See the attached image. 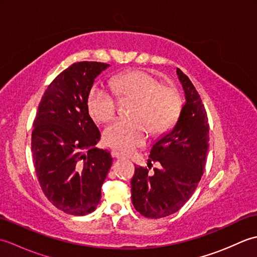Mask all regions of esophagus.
<instances>
[{
  "instance_id": "obj_1",
  "label": "esophagus",
  "mask_w": 257,
  "mask_h": 257,
  "mask_svg": "<svg viewBox=\"0 0 257 257\" xmlns=\"http://www.w3.org/2000/svg\"><path fill=\"white\" fill-rule=\"evenodd\" d=\"M110 154H111V157L114 158V159H120V158H122V156L120 155L119 152H117L116 150H112V151L110 152Z\"/></svg>"
}]
</instances>
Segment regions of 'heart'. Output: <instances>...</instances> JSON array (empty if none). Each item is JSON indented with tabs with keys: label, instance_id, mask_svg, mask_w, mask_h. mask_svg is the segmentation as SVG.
<instances>
[{
	"label": "heart",
	"instance_id": "1",
	"mask_svg": "<svg viewBox=\"0 0 257 257\" xmlns=\"http://www.w3.org/2000/svg\"><path fill=\"white\" fill-rule=\"evenodd\" d=\"M118 99L136 98L135 118L114 120L103 130L105 144L120 152H130L146 144L152 132L165 134L176 123L181 111V99L173 87L162 84L159 77L146 70H129L110 80ZM118 101L111 92L94 87L87 99L90 117L96 122H107L117 111Z\"/></svg>",
	"mask_w": 257,
	"mask_h": 257
}]
</instances>
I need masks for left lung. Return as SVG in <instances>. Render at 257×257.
<instances>
[{
	"mask_svg": "<svg viewBox=\"0 0 257 257\" xmlns=\"http://www.w3.org/2000/svg\"><path fill=\"white\" fill-rule=\"evenodd\" d=\"M185 103L174 128L152 147L149 162H160L154 174L136 167L132 200L141 215L160 219L179 211L193 194L204 172L209 148V120L192 81L177 68ZM149 168V167H148Z\"/></svg>",
	"mask_w": 257,
	"mask_h": 257,
	"instance_id": "obj_1",
	"label": "left lung"
}]
</instances>
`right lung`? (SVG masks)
Returning <instances> with one entry per match:
<instances>
[{
	"label": "right lung",
	"instance_id": "1",
	"mask_svg": "<svg viewBox=\"0 0 257 257\" xmlns=\"http://www.w3.org/2000/svg\"><path fill=\"white\" fill-rule=\"evenodd\" d=\"M108 66L78 62L63 70L48 85L33 122L37 180L51 203L67 214L96 210L112 163L110 152L94 147L100 133L87 108L95 78Z\"/></svg>",
	"mask_w": 257,
	"mask_h": 257
}]
</instances>
